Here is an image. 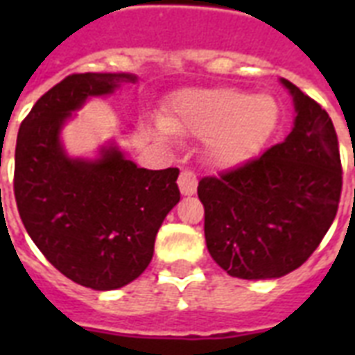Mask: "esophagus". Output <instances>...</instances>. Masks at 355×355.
<instances>
[{
	"mask_svg": "<svg viewBox=\"0 0 355 355\" xmlns=\"http://www.w3.org/2000/svg\"><path fill=\"white\" fill-rule=\"evenodd\" d=\"M197 175L189 169H182L178 175V188L182 191V195H193L197 191Z\"/></svg>",
	"mask_w": 355,
	"mask_h": 355,
	"instance_id": "34e87169",
	"label": "esophagus"
}]
</instances>
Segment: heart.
<instances>
[{"label":"heart","mask_w":355,"mask_h":355,"mask_svg":"<svg viewBox=\"0 0 355 355\" xmlns=\"http://www.w3.org/2000/svg\"><path fill=\"white\" fill-rule=\"evenodd\" d=\"M278 121V105L269 96H252L236 88L184 90L171 101L166 125L158 134L169 130L208 138L211 160L232 166L252 156L265 144Z\"/></svg>","instance_id":"heart-1"}]
</instances>
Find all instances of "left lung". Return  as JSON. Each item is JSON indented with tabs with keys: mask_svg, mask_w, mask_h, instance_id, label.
Segmentation results:
<instances>
[{
	"mask_svg": "<svg viewBox=\"0 0 355 355\" xmlns=\"http://www.w3.org/2000/svg\"><path fill=\"white\" fill-rule=\"evenodd\" d=\"M297 118L284 141L241 166L200 178L206 247L216 263L243 280L298 269L336 219L343 189L339 141L330 116L282 79Z\"/></svg>",
	"mask_w": 355,
	"mask_h": 355,
	"instance_id": "1",
	"label": "left lung"
}]
</instances>
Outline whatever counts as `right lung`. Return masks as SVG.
<instances>
[{
	"mask_svg": "<svg viewBox=\"0 0 355 355\" xmlns=\"http://www.w3.org/2000/svg\"><path fill=\"white\" fill-rule=\"evenodd\" d=\"M121 80L136 77L68 75L21 121L14 155V197L25 230L55 269L96 291L127 286L147 269L158 228L180 200L177 167L144 169L118 147L94 162L64 153V121Z\"/></svg>",
	"mask_w": 355,
	"mask_h": 355,
	"instance_id": "obj_1",
	"label": "right lung"
}]
</instances>
